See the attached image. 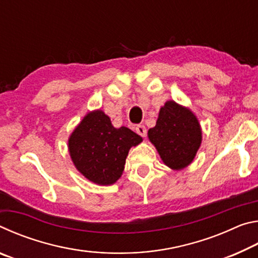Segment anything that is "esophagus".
<instances>
[{
  "label": "esophagus",
  "mask_w": 258,
  "mask_h": 258,
  "mask_svg": "<svg viewBox=\"0 0 258 258\" xmlns=\"http://www.w3.org/2000/svg\"><path fill=\"white\" fill-rule=\"evenodd\" d=\"M135 131H137V133L139 135H141L142 138L147 137V128H146L145 125H138L137 127H135Z\"/></svg>",
  "instance_id": "34e87169"
}]
</instances>
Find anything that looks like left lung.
<instances>
[{
	"instance_id": "obj_1",
	"label": "left lung",
	"mask_w": 258,
	"mask_h": 258,
	"mask_svg": "<svg viewBox=\"0 0 258 258\" xmlns=\"http://www.w3.org/2000/svg\"><path fill=\"white\" fill-rule=\"evenodd\" d=\"M148 138L164 164L178 171L194 160L202 143V128L190 109L171 100L160 108L156 126L148 131Z\"/></svg>"
}]
</instances>
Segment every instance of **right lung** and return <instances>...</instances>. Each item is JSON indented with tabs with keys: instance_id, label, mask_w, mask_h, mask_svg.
I'll use <instances>...</instances> for the list:
<instances>
[{
	"instance_id": "1",
	"label": "right lung",
	"mask_w": 258,
	"mask_h": 258,
	"mask_svg": "<svg viewBox=\"0 0 258 258\" xmlns=\"http://www.w3.org/2000/svg\"><path fill=\"white\" fill-rule=\"evenodd\" d=\"M141 141L133 131L113 127L106 113L94 110L74 130L68 148L74 165L87 180L109 185L121 176L130 149Z\"/></svg>"
}]
</instances>
